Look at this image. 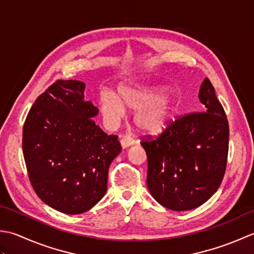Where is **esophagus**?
Returning a JSON list of instances; mask_svg holds the SVG:
<instances>
[{
    "label": "esophagus",
    "mask_w": 254,
    "mask_h": 254,
    "mask_svg": "<svg viewBox=\"0 0 254 254\" xmlns=\"http://www.w3.org/2000/svg\"><path fill=\"white\" fill-rule=\"evenodd\" d=\"M121 143H122V147L123 148H127V147H129V146H131V144H133L134 143V140L133 139L130 137V136H124V137H122V139H121Z\"/></svg>",
    "instance_id": "esophagus-1"
}]
</instances>
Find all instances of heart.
<instances>
[{"instance_id":"obj_1","label":"heart","mask_w":254,"mask_h":254,"mask_svg":"<svg viewBox=\"0 0 254 254\" xmlns=\"http://www.w3.org/2000/svg\"><path fill=\"white\" fill-rule=\"evenodd\" d=\"M118 97L111 91H102L100 107L110 126H115L125 116V105L130 111H138L136 124L147 133H159L171 125L182 108V101L174 94L164 95L160 87L123 84L118 87Z\"/></svg>"}]
</instances>
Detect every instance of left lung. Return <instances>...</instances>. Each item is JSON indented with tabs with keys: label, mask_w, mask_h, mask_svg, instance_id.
<instances>
[{
	"label": "left lung",
	"mask_w": 254,
	"mask_h": 254,
	"mask_svg": "<svg viewBox=\"0 0 254 254\" xmlns=\"http://www.w3.org/2000/svg\"><path fill=\"white\" fill-rule=\"evenodd\" d=\"M198 97L204 112L177 117L156 138L141 137L150 193L159 204L177 211L208 200L226 172L229 125L209 79L204 80Z\"/></svg>",
	"instance_id": "8db88e82"
}]
</instances>
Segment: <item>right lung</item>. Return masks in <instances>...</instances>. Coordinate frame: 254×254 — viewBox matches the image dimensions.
I'll return each instance as SVG.
<instances>
[{"instance_id":"add662e5","label":"right lung","mask_w":254,"mask_h":254,"mask_svg":"<svg viewBox=\"0 0 254 254\" xmlns=\"http://www.w3.org/2000/svg\"><path fill=\"white\" fill-rule=\"evenodd\" d=\"M85 84L57 80L40 94L23 127V154L35 193L61 213H85L106 193L108 168L122 151L116 134L95 125Z\"/></svg>"}]
</instances>
